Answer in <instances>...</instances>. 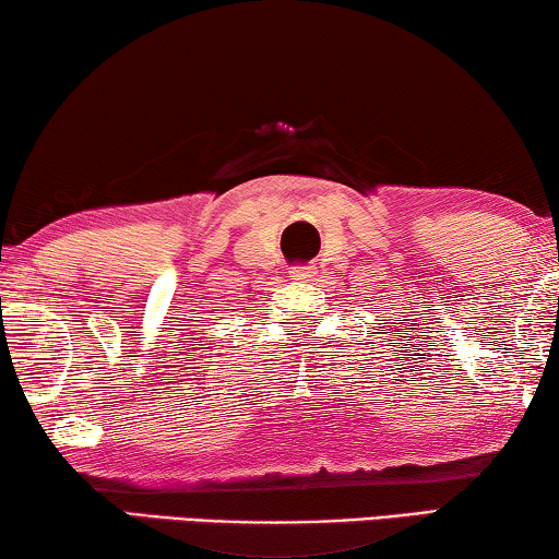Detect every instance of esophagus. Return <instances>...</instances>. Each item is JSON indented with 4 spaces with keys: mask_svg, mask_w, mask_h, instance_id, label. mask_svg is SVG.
Wrapping results in <instances>:
<instances>
[{
    "mask_svg": "<svg viewBox=\"0 0 559 559\" xmlns=\"http://www.w3.org/2000/svg\"><path fill=\"white\" fill-rule=\"evenodd\" d=\"M289 277L297 280V282H308V280L316 277V270H312V266H293Z\"/></svg>",
    "mask_w": 559,
    "mask_h": 559,
    "instance_id": "obj_1",
    "label": "esophagus"
}]
</instances>
